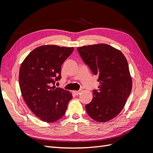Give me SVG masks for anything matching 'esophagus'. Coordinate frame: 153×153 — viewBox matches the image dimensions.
<instances>
[{
    "label": "esophagus",
    "mask_w": 153,
    "mask_h": 153,
    "mask_svg": "<svg viewBox=\"0 0 153 153\" xmlns=\"http://www.w3.org/2000/svg\"><path fill=\"white\" fill-rule=\"evenodd\" d=\"M81 90H78V91H73V94H75V95H78L79 94L80 92H81Z\"/></svg>",
    "instance_id": "esophagus-1"
}]
</instances>
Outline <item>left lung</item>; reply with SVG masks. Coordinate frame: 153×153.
<instances>
[{"instance_id": "1", "label": "left lung", "mask_w": 153, "mask_h": 153, "mask_svg": "<svg viewBox=\"0 0 153 153\" xmlns=\"http://www.w3.org/2000/svg\"><path fill=\"white\" fill-rule=\"evenodd\" d=\"M77 50L100 82L98 89L92 91L93 98L85 105L87 112L96 121H108L121 112L132 89L127 60L121 51L103 43Z\"/></svg>"}]
</instances>
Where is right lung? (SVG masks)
I'll list each match as a JSON object with an SVG mask.
<instances>
[{
  "instance_id": "1",
  "label": "right lung",
  "mask_w": 153,
  "mask_h": 153,
  "mask_svg": "<svg viewBox=\"0 0 153 153\" xmlns=\"http://www.w3.org/2000/svg\"><path fill=\"white\" fill-rule=\"evenodd\" d=\"M73 47L43 45L34 49L21 64L19 84L22 95L30 110L41 120L52 123L65 114L73 96L55 82L61 78V66Z\"/></svg>"
}]
</instances>
